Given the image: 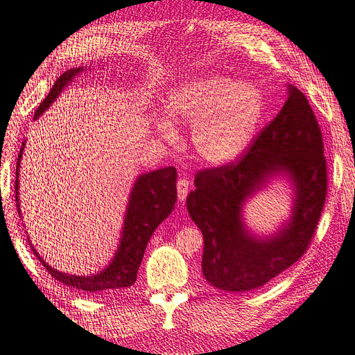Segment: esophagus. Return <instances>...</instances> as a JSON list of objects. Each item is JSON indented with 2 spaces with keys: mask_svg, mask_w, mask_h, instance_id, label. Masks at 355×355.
<instances>
[{
  "mask_svg": "<svg viewBox=\"0 0 355 355\" xmlns=\"http://www.w3.org/2000/svg\"><path fill=\"white\" fill-rule=\"evenodd\" d=\"M178 198L179 201H185L189 193V182L187 179H179L178 180Z\"/></svg>",
  "mask_w": 355,
  "mask_h": 355,
  "instance_id": "esophagus-1",
  "label": "esophagus"
}]
</instances>
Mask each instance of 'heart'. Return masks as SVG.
Wrapping results in <instances>:
<instances>
[{
    "label": "heart",
    "mask_w": 355,
    "mask_h": 355,
    "mask_svg": "<svg viewBox=\"0 0 355 355\" xmlns=\"http://www.w3.org/2000/svg\"><path fill=\"white\" fill-rule=\"evenodd\" d=\"M167 116L155 119L163 138H176L170 119L192 126L195 153L209 164H225L250 146L265 112V98L252 84L230 76H207L182 83L167 93Z\"/></svg>",
    "instance_id": "obj_1"
}]
</instances>
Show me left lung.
Masks as SVG:
<instances>
[{
    "mask_svg": "<svg viewBox=\"0 0 355 355\" xmlns=\"http://www.w3.org/2000/svg\"><path fill=\"white\" fill-rule=\"evenodd\" d=\"M287 93L284 106L243 157L198 172L187 198L204 236L202 274L218 290L265 286L302 258L319 223L328 189L322 132L306 96L291 84ZM277 177L293 189L291 217L274 235H253L243 208Z\"/></svg>",
    "mask_w": 355,
    "mask_h": 355,
    "instance_id": "8db88e82",
    "label": "left lung"
}]
</instances>
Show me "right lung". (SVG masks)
I'll return each instance as SVG.
<instances>
[{
  "mask_svg": "<svg viewBox=\"0 0 355 355\" xmlns=\"http://www.w3.org/2000/svg\"><path fill=\"white\" fill-rule=\"evenodd\" d=\"M86 69H87L86 67L71 68V69H67L60 78H56L49 94L36 109L33 119L36 121L37 118L44 115V112H46L49 106H52V103L58 98L62 90L68 87V84L73 83V80ZM24 147H26V143L21 144L19 159H17V167H16V201H17L20 217H21V211H20V202H19L20 201L19 176H20V162L23 159ZM176 201H178L176 168L173 166L153 170L150 173L139 175L134 182L128 204H126L118 249L115 254H113L110 262L97 274L73 275V274L58 271V269L49 266L44 261V258L40 257V254L36 252L35 246L32 245L31 239H29V245L32 250L36 253V257L42 262V265L46 268V271L56 281L62 282V284L71 288H76L84 293H92V294L128 288L137 279L138 268L141 261H143L146 248L150 242V237L153 236L154 230L157 229L159 224L170 216V212H172Z\"/></svg>",
  "mask_w": 355,
  "mask_h": 355,
  "instance_id": "add662e5",
  "label": "right lung"
}]
</instances>
